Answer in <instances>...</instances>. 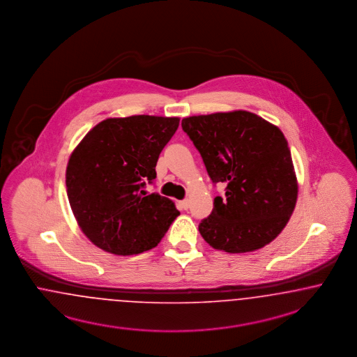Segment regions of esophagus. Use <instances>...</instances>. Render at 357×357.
Wrapping results in <instances>:
<instances>
[{"label":"esophagus","mask_w":357,"mask_h":357,"mask_svg":"<svg viewBox=\"0 0 357 357\" xmlns=\"http://www.w3.org/2000/svg\"><path fill=\"white\" fill-rule=\"evenodd\" d=\"M179 207L183 208V210H187V208H188V200H181V202H179Z\"/></svg>","instance_id":"1"}]
</instances>
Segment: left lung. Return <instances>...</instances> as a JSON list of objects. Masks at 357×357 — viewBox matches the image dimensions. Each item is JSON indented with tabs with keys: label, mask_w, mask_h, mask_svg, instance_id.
<instances>
[{
	"label": "left lung",
	"mask_w": 357,
	"mask_h": 357,
	"mask_svg": "<svg viewBox=\"0 0 357 357\" xmlns=\"http://www.w3.org/2000/svg\"><path fill=\"white\" fill-rule=\"evenodd\" d=\"M182 128L211 181L226 185V198L216 197L199 225L203 239L229 254L271 243L294 213L299 188L282 130L245 110L187 116Z\"/></svg>",
	"instance_id": "1"
}]
</instances>
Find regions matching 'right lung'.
I'll list each match as a JSON object with an SVG mask.
<instances>
[{"mask_svg": "<svg viewBox=\"0 0 357 357\" xmlns=\"http://www.w3.org/2000/svg\"><path fill=\"white\" fill-rule=\"evenodd\" d=\"M178 116L107 118L73 150L66 191L86 238L114 255H135L162 241L179 215L175 203L146 195L158 158L179 126Z\"/></svg>", "mask_w": 357, "mask_h": 357, "instance_id": "1", "label": "right lung"}]
</instances>
